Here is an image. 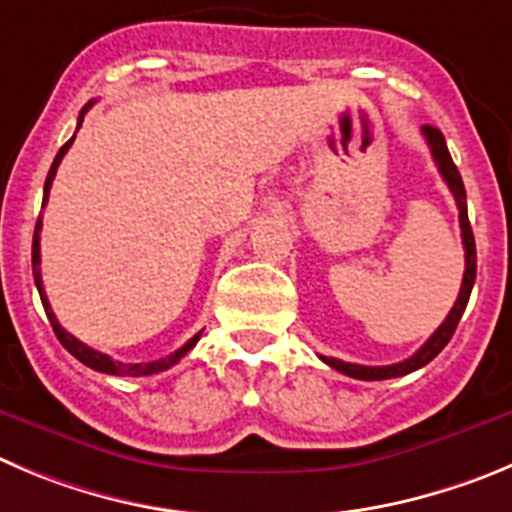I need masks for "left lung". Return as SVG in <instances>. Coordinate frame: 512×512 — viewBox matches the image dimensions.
<instances>
[{
    "label": "left lung",
    "instance_id": "8db88e82",
    "mask_svg": "<svg viewBox=\"0 0 512 512\" xmlns=\"http://www.w3.org/2000/svg\"><path fill=\"white\" fill-rule=\"evenodd\" d=\"M424 138L429 143V151H432V159L437 164L439 174L442 179L447 181L450 186L452 197H455L457 209H460V229H462V245H465V275H462V288L460 295H457L455 305H452L450 315L444 318L442 326L429 336V341L419 348L414 356L404 358L399 364H391V366H361V364H348V361H341V358H328L321 356V361H326L331 369L341 371V374L353 376V379H364V381H381V379H396V376H407L412 371L422 369L442 351L447 343H450L452 333H455L457 323H460L462 313L467 308V300H470L472 293V285H475V275H477V255H475V237H472V227H470V219H467V194H465V184H462V176L457 171L455 161H452L450 151H447V143H444V136L439 128L434 126H424L422 128Z\"/></svg>",
    "mask_w": 512,
    "mask_h": 512
}]
</instances>
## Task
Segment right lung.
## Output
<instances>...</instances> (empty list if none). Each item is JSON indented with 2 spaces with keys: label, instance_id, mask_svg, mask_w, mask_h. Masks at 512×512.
I'll use <instances>...</instances> for the list:
<instances>
[{
  "label": "right lung",
  "instance_id": "obj_1",
  "mask_svg": "<svg viewBox=\"0 0 512 512\" xmlns=\"http://www.w3.org/2000/svg\"><path fill=\"white\" fill-rule=\"evenodd\" d=\"M90 105H93V100H90L83 111H80L78 128H80V123H83V118H85V113H88ZM73 141H75V136L70 138V141L60 148V151H57L55 161H52L50 174H47V179H45V197H42V207H45L47 197H50V186H52V179H55V174H57V166H60L62 156L68 154V148L73 146ZM40 229H42V219H37L35 237H32V275H35V285H37V290H40L42 308H45L47 318H50V326H52V331H55L57 341L68 348V351L78 358L80 364H85L88 369H93V371H100V374H111V376H151V374H159V371L171 369L174 364H179L181 358H184L191 348L197 346V341L202 338V331H199L194 338H189V341H186L179 351H174L171 356H166V358H159V361H151V364H121V361H113L111 356H105V353L95 351V348L85 346L83 341H78L73 333H68L65 328L60 326V323H57L55 313H52V308H50V300H47V295H45V285H42V275H40Z\"/></svg>",
  "mask_w": 512,
  "mask_h": 512
}]
</instances>
